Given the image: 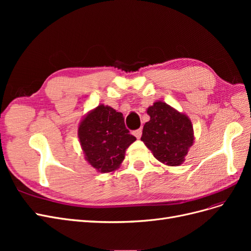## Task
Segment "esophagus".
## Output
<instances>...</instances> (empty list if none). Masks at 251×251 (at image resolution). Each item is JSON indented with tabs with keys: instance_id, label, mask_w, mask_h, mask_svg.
I'll use <instances>...</instances> for the list:
<instances>
[{
	"instance_id": "esophagus-1",
	"label": "esophagus",
	"mask_w": 251,
	"mask_h": 251,
	"mask_svg": "<svg viewBox=\"0 0 251 251\" xmlns=\"http://www.w3.org/2000/svg\"><path fill=\"white\" fill-rule=\"evenodd\" d=\"M141 134H142V130H141V128H138V130H136V131L133 132V135L135 136L136 138H138V139L141 137Z\"/></svg>"
}]
</instances>
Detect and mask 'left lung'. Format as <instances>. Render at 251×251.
I'll return each mask as SVG.
<instances>
[{"label":"left lung","instance_id":"1","mask_svg":"<svg viewBox=\"0 0 251 251\" xmlns=\"http://www.w3.org/2000/svg\"><path fill=\"white\" fill-rule=\"evenodd\" d=\"M147 113L151 119L143 126L141 140L158 161L181 165L195 139L191 119L163 101L154 102Z\"/></svg>","mask_w":251,"mask_h":251}]
</instances>
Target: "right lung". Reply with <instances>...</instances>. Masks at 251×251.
<instances>
[{
    "label": "right lung",
    "instance_id": "obj_1",
    "mask_svg": "<svg viewBox=\"0 0 251 251\" xmlns=\"http://www.w3.org/2000/svg\"><path fill=\"white\" fill-rule=\"evenodd\" d=\"M78 138L88 163L100 173H112L123 163L126 151L136 140L125 126L123 113L100 104L82 118Z\"/></svg>",
    "mask_w": 251,
    "mask_h": 251
}]
</instances>
